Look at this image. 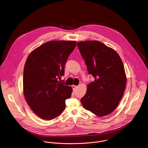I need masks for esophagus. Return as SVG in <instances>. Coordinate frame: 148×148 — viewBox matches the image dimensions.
Returning <instances> with one entry per match:
<instances>
[{
	"instance_id": "obj_1",
	"label": "esophagus",
	"mask_w": 148,
	"mask_h": 148,
	"mask_svg": "<svg viewBox=\"0 0 148 148\" xmlns=\"http://www.w3.org/2000/svg\"><path fill=\"white\" fill-rule=\"evenodd\" d=\"M71 87H72V88H73V90H75V89L77 88V86L73 85L71 86Z\"/></svg>"
}]
</instances>
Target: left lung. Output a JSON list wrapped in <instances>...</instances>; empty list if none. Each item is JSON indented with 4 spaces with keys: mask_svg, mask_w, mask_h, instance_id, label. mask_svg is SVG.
Returning a JSON list of instances; mask_svg holds the SVG:
<instances>
[{
    "mask_svg": "<svg viewBox=\"0 0 148 148\" xmlns=\"http://www.w3.org/2000/svg\"><path fill=\"white\" fill-rule=\"evenodd\" d=\"M87 70L95 80L88 84L80 101L87 110L104 116L113 112L123 97L127 83L124 65L119 54L99 41L77 43Z\"/></svg>",
    "mask_w": 148,
    "mask_h": 148,
    "instance_id": "left-lung-1",
    "label": "left lung"
}]
</instances>
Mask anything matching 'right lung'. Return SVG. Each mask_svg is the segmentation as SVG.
Instances as JSON below:
<instances>
[{"label":"right lung","instance_id":"obj_1","mask_svg":"<svg viewBox=\"0 0 148 148\" xmlns=\"http://www.w3.org/2000/svg\"><path fill=\"white\" fill-rule=\"evenodd\" d=\"M75 41H50L32 51L23 71V92L25 100L36 115L53 119L65 108L70 98L71 86L58 79L64 75L66 60L76 47Z\"/></svg>","mask_w":148,"mask_h":148}]
</instances>
